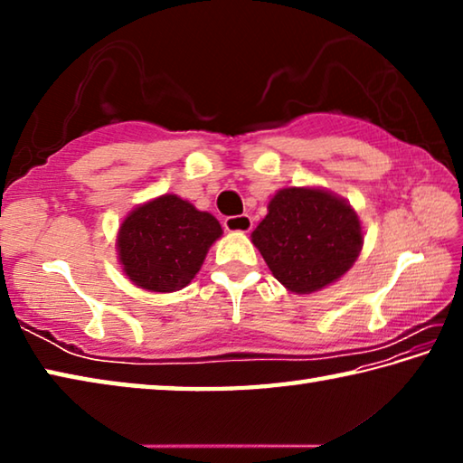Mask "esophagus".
Instances as JSON below:
<instances>
[{"label": "esophagus", "instance_id": "esophagus-1", "mask_svg": "<svg viewBox=\"0 0 463 463\" xmlns=\"http://www.w3.org/2000/svg\"><path fill=\"white\" fill-rule=\"evenodd\" d=\"M224 229L229 232H249L253 229V221L250 216L241 214V216H229L224 218Z\"/></svg>", "mask_w": 463, "mask_h": 463}]
</instances>
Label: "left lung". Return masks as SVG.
Listing matches in <instances>:
<instances>
[{
	"instance_id": "8db88e82",
	"label": "left lung",
	"mask_w": 463,
	"mask_h": 463,
	"mask_svg": "<svg viewBox=\"0 0 463 463\" xmlns=\"http://www.w3.org/2000/svg\"><path fill=\"white\" fill-rule=\"evenodd\" d=\"M281 286L318 292L345 276L364 247L359 216L347 200L320 187H284L250 234Z\"/></svg>"
}]
</instances>
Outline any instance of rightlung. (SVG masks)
Wrapping results in <instances>:
<instances>
[{"label":"right lung","instance_id":"add662e5","mask_svg":"<svg viewBox=\"0 0 463 463\" xmlns=\"http://www.w3.org/2000/svg\"><path fill=\"white\" fill-rule=\"evenodd\" d=\"M222 226L175 194L140 203L116 239L118 261L132 284L148 292H177L200 271Z\"/></svg>","mask_w":463,"mask_h":463}]
</instances>
